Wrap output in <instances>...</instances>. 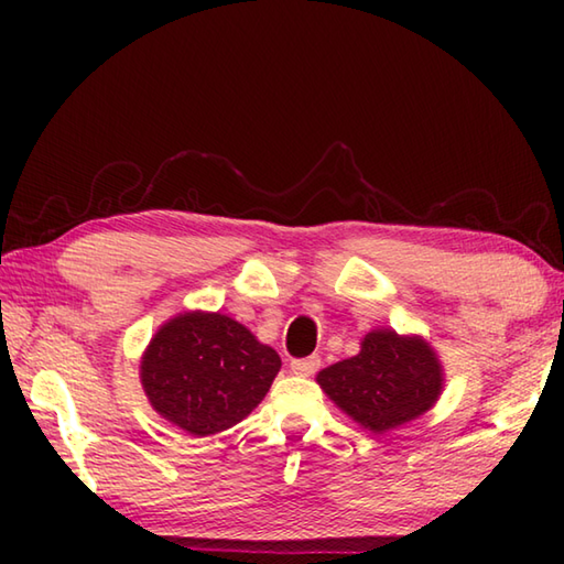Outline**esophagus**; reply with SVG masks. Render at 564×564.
<instances>
[{
    "label": "esophagus",
    "mask_w": 564,
    "mask_h": 564,
    "mask_svg": "<svg viewBox=\"0 0 564 564\" xmlns=\"http://www.w3.org/2000/svg\"><path fill=\"white\" fill-rule=\"evenodd\" d=\"M319 368V358L317 356H307V358H295L291 361V370L295 376H313Z\"/></svg>",
    "instance_id": "1"
}]
</instances>
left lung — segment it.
<instances>
[{
	"mask_svg": "<svg viewBox=\"0 0 564 564\" xmlns=\"http://www.w3.org/2000/svg\"><path fill=\"white\" fill-rule=\"evenodd\" d=\"M317 382L354 422L386 434L434 406L443 390V368L422 337L373 329L361 351L319 370Z\"/></svg>",
	"mask_w": 564,
	"mask_h": 564,
	"instance_id": "obj_1",
	"label": "left lung"
}]
</instances>
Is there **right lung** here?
Wrapping results in <instances>:
<instances>
[{"label": "right lung", "mask_w": 564, "mask_h": 564, "mask_svg": "<svg viewBox=\"0 0 564 564\" xmlns=\"http://www.w3.org/2000/svg\"><path fill=\"white\" fill-rule=\"evenodd\" d=\"M281 358L245 325L220 313H184L166 322L142 354L150 404L191 436L235 426L254 410Z\"/></svg>", "instance_id": "add662e5"}]
</instances>
